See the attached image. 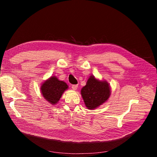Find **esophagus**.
Instances as JSON below:
<instances>
[{
  "mask_svg": "<svg viewBox=\"0 0 157 157\" xmlns=\"http://www.w3.org/2000/svg\"><path fill=\"white\" fill-rule=\"evenodd\" d=\"M71 88H72L73 90H76L78 88V85L77 84H73V85H72V86H71Z\"/></svg>",
  "mask_w": 157,
  "mask_h": 157,
  "instance_id": "1",
  "label": "esophagus"
}]
</instances>
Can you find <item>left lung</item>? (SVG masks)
Segmentation results:
<instances>
[{
    "label": "left lung",
    "mask_w": 157,
    "mask_h": 157,
    "mask_svg": "<svg viewBox=\"0 0 157 157\" xmlns=\"http://www.w3.org/2000/svg\"><path fill=\"white\" fill-rule=\"evenodd\" d=\"M80 92L85 105L92 110L107 100L111 95V88L105 80H99L92 75Z\"/></svg>",
    "instance_id": "obj_1"
}]
</instances>
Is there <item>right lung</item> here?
<instances>
[{
    "label": "right lung",
    "mask_w": 157,
    "mask_h": 157,
    "mask_svg": "<svg viewBox=\"0 0 157 157\" xmlns=\"http://www.w3.org/2000/svg\"><path fill=\"white\" fill-rule=\"evenodd\" d=\"M68 88V85L65 82L58 79L56 76H53L41 84L40 91L45 99L52 105H55Z\"/></svg>",
    "instance_id": "add662e5"
}]
</instances>
